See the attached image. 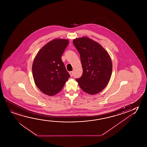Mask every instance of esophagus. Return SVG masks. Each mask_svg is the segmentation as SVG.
<instances>
[{
    "mask_svg": "<svg viewBox=\"0 0 147 147\" xmlns=\"http://www.w3.org/2000/svg\"><path fill=\"white\" fill-rule=\"evenodd\" d=\"M69 74H70L71 77H72L73 75V71H71V72H69Z\"/></svg>",
    "mask_w": 147,
    "mask_h": 147,
    "instance_id": "1",
    "label": "esophagus"
}]
</instances>
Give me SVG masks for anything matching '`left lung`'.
<instances>
[{"instance_id":"1","label":"left lung","mask_w":147,"mask_h":147,"mask_svg":"<svg viewBox=\"0 0 147 147\" xmlns=\"http://www.w3.org/2000/svg\"><path fill=\"white\" fill-rule=\"evenodd\" d=\"M80 54L83 73L76 80L84 92L95 95L103 90L111 79L113 63L111 57L99 43L87 36L73 40Z\"/></svg>"}]
</instances>
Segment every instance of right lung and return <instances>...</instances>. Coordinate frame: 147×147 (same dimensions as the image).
Listing matches in <instances>:
<instances>
[{"label": "right lung", "instance_id": "add662e5", "mask_svg": "<svg viewBox=\"0 0 147 147\" xmlns=\"http://www.w3.org/2000/svg\"><path fill=\"white\" fill-rule=\"evenodd\" d=\"M69 43L67 39H54L44 46L34 59L32 66L34 82L48 96L59 93L70 77L61 58Z\"/></svg>", "mask_w": 147, "mask_h": 147}]
</instances>
